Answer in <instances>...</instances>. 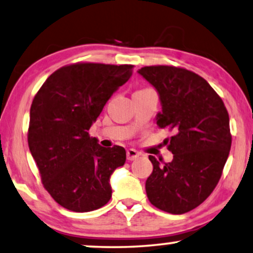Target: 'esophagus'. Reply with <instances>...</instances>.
I'll list each match as a JSON object with an SVG mask.
<instances>
[{
	"label": "esophagus",
	"instance_id": "1",
	"mask_svg": "<svg viewBox=\"0 0 253 253\" xmlns=\"http://www.w3.org/2000/svg\"><path fill=\"white\" fill-rule=\"evenodd\" d=\"M139 157V153L135 149H128L127 150V160L134 161Z\"/></svg>",
	"mask_w": 253,
	"mask_h": 253
}]
</instances>
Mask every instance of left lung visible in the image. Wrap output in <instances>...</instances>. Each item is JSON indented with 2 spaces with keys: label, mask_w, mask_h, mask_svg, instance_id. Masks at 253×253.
<instances>
[{
  "label": "left lung",
  "mask_w": 253,
  "mask_h": 253,
  "mask_svg": "<svg viewBox=\"0 0 253 253\" xmlns=\"http://www.w3.org/2000/svg\"><path fill=\"white\" fill-rule=\"evenodd\" d=\"M139 74L160 93L157 125L173 132L166 139L173 160L149 156L154 169L147 197L167 213H187L210 197L222 176L231 147L228 111L210 83L191 70L158 65Z\"/></svg>",
  "instance_id": "1"
}]
</instances>
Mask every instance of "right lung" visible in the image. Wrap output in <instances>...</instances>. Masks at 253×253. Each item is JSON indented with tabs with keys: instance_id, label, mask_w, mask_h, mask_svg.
Returning <instances> with one entry per match:
<instances>
[{
	"instance_id": "add662e5",
	"label": "right lung",
	"mask_w": 253,
	"mask_h": 253,
	"mask_svg": "<svg viewBox=\"0 0 253 253\" xmlns=\"http://www.w3.org/2000/svg\"><path fill=\"white\" fill-rule=\"evenodd\" d=\"M133 65L76 62L55 70L33 98L28 142L42 186L66 210L91 211L112 197L110 176L126 150L90 136L107 100L129 80Z\"/></svg>"
}]
</instances>
